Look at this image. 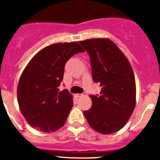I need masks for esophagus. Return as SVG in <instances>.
<instances>
[{
  "label": "esophagus",
  "mask_w": 160,
  "mask_h": 160,
  "mask_svg": "<svg viewBox=\"0 0 160 160\" xmlns=\"http://www.w3.org/2000/svg\"><path fill=\"white\" fill-rule=\"evenodd\" d=\"M77 97H82V96H86V92H83V93H78L77 94Z\"/></svg>",
  "instance_id": "esophagus-1"
}]
</instances>
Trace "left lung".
I'll list each match as a JSON object with an SVG mask.
<instances>
[{"label":"left lung","mask_w":160,"mask_h":160,"mask_svg":"<svg viewBox=\"0 0 160 160\" xmlns=\"http://www.w3.org/2000/svg\"><path fill=\"white\" fill-rule=\"evenodd\" d=\"M90 57L92 77L100 96H92V107L84 111L89 126L100 134L117 132L126 124L136 105V83L131 64L108 38L79 42Z\"/></svg>","instance_id":"8db88e82"}]
</instances>
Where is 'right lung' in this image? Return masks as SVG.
<instances>
[{
    "label": "right lung",
    "mask_w": 160,
    "mask_h": 160,
    "mask_svg": "<svg viewBox=\"0 0 160 160\" xmlns=\"http://www.w3.org/2000/svg\"><path fill=\"white\" fill-rule=\"evenodd\" d=\"M84 49L76 42L56 43L38 52L21 74L17 99L21 113L32 127L49 133L61 128L73 107L68 89L59 92L66 62Z\"/></svg>",
    "instance_id": "right-lung-1"
}]
</instances>
